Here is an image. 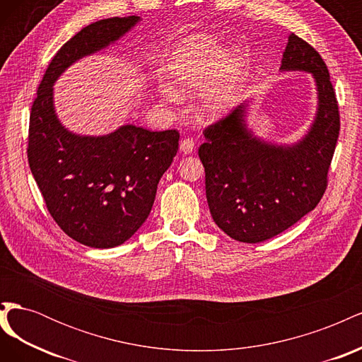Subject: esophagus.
Masks as SVG:
<instances>
[{"mask_svg": "<svg viewBox=\"0 0 362 362\" xmlns=\"http://www.w3.org/2000/svg\"><path fill=\"white\" fill-rule=\"evenodd\" d=\"M180 148H181L184 154H190V152L194 149V140L192 137L182 139L181 144H180Z\"/></svg>", "mask_w": 362, "mask_h": 362, "instance_id": "obj_1", "label": "esophagus"}]
</instances>
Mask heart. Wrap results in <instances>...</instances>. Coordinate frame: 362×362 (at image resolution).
I'll use <instances>...</instances> for the list:
<instances>
[{
	"instance_id": "b5f03b06",
	"label": "heart",
	"mask_w": 362,
	"mask_h": 362,
	"mask_svg": "<svg viewBox=\"0 0 362 362\" xmlns=\"http://www.w3.org/2000/svg\"><path fill=\"white\" fill-rule=\"evenodd\" d=\"M242 68L243 59L238 52L226 54L221 42L199 35L184 40L173 51L168 75L182 90H201L198 110L202 116L214 117L231 104ZM161 93L168 101L180 100L178 92L169 84L161 86Z\"/></svg>"
}]
</instances>
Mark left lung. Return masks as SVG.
<instances>
[{"instance_id":"8db88e82","label":"left lung","mask_w":362,"mask_h":362,"mask_svg":"<svg viewBox=\"0 0 362 362\" xmlns=\"http://www.w3.org/2000/svg\"><path fill=\"white\" fill-rule=\"evenodd\" d=\"M281 69L311 72L319 90V112L299 144L275 146L252 136L243 103L204 129L198 151L213 221L237 242L259 243L286 231L314 210L327 187L339 134L329 71L320 54L294 33Z\"/></svg>"}]
</instances>
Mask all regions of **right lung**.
Masks as SVG:
<instances>
[{
  "label": "right lung",
  "mask_w": 362,
  "mask_h": 362,
  "mask_svg": "<svg viewBox=\"0 0 362 362\" xmlns=\"http://www.w3.org/2000/svg\"><path fill=\"white\" fill-rule=\"evenodd\" d=\"M137 21L108 18L76 33L49 62L30 112L27 157L48 211L64 234L98 249L122 245L146 221L180 133L124 125L103 137L75 136L54 113L52 84L69 64L105 48Z\"/></svg>",
  "instance_id": "right-lung-1"
}]
</instances>
